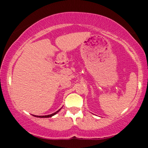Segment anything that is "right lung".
Segmentation results:
<instances>
[{
    "label": "right lung",
    "mask_w": 148,
    "mask_h": 148,
    "mask_svg": "<svg viewBox=\"0 0 148 148\" xmlns=\"http://www.w3.org/2000/svg\"><path fill=\"white\" fill-rule=\"evenodd\" d=\"M61 108H60V109H59L58 111H57L56 112H55V113H52V114H51V115H42H42H40V116H39V115H34V116H35V117H37V118H50V117L53 116L54 115H56L57 113H58V112L60 111Z\"/></svg>",
    "instance_id": "right-lung-1"
}]
</instances>
